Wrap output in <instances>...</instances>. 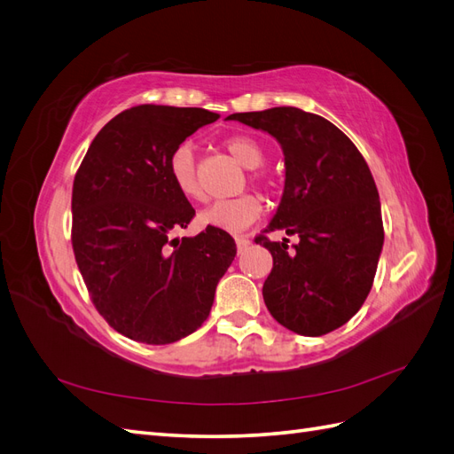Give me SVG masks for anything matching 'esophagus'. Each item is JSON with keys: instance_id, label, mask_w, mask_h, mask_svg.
I'll use <instances>...</instances> for the list:
<instances>
[{"instance_id": "esophagus-1", "label": "esophagus", "mask_w": 454, "mask_h": 454, "mask_svg": "<svg viewBox=\"0 0 454 454\" xmlns=\"http://www.w3.org/2000/svg\"><path fill=\"white\" fill-rule=\"evenodd\" d=\"M235 242H237V250H239V254H240V252H244V250L248 248V246H250V239L246 237V235H237V237H235Z\"/></svg>"}]
</instances>
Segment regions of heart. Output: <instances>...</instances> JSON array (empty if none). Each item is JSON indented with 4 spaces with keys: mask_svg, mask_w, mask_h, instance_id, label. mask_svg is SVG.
Here are the masks:
<instances>
[{
    "mask_svg": "<svg viewBox=\"0 0 454 454\" xmlns=\"http://www.w3.org/2000/svg\"><path fill=\"white\" fill-rule=\"evenodd\" d=\"M231 157L239 160L244 168H259L265 160V151L252 136L235 134L225 140ZM168 176L174 187L189 199L202 202L206 199L200 176L197 170L195 151L189 144L176 145L168 157ZM257 180V176H254ZM261 215V202L252 195H242L229 200H217L200 214V223L223 231H240L252 225Z\"/></svg>",
    "mask_w": 454,
    "mask_h": 454,
    "instance_id": "heart-1",
    "label": "heart"
}]
</instances>
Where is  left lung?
Segmentation results:
<instances>
[{
    "label": "left lung",
    "mask_w": 454,
    "mask_h": 454,
    "mask_svg": "<svg viewBox=\"0 0 454 454\" xmlns=\"http://www.w3.org/2000/svg\"><path fill=\"white\" fill-rule=\"evenodd\" d=\"M227 119L267 130L286 157L277 214L257 235L272 255L263 299L272 318L294 333L320 337L347 324L367 299L384 242L379 191L362 153L327 119L282 106ZM297 234L287 251L270 230Z\"/></svg>",
    "instance_id": "8db88e82"
}]
</instances>
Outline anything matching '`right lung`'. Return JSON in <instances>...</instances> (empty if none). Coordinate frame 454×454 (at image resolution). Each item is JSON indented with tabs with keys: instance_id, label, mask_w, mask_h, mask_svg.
<instances>
[{
	"instance_id": "1",
	"label": "right lung",
	"mask_w": 454,
	"mask_h": 454,
	"mask_svg": "<svg viewBox=\"0 0 454 454\" xmlns=\"http://www.w3.org/2000/svg\"><path fill=\"white\" fill-rule=\"evenodd\" d=\"M219 115L142 104L96 134L72 191V246L92 305L115 332L168 345L208 318L219 278L237 255L229 232L172 237L195 217L168 176V157Z\"/></svg>"
}]
</instances>
